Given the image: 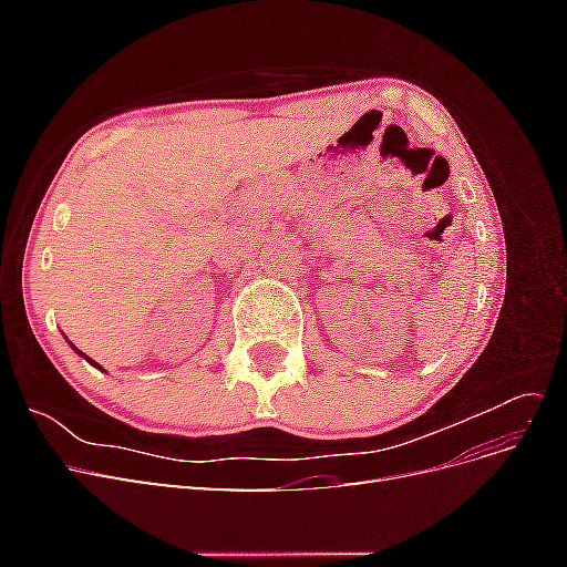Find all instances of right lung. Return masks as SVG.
Returning a JSON list of instances; mask_svg holds the SVG:
<instances>
[{"label": "right lung", "mask_w": 567, "mask_h": 567, "mask_svg": "<svg viewBox=\"0 0 567 567\" xmlns=\"http://www.w3.org/2000/svg\"><path fill=\"white\" fill-rule=\"evenodd\" d=\"M71 348H73V350H75V352H78V354H82V357H84V359H87V362H90V364H92V367H96V369H101V367H99V364H96V362H94V359H90V357H87V354H84V352H80V350H78V348H75V346H73V342H71ZM101 371H104V369H101Z\"/></svg>", "instance_id": "obj_1"}]
</instances>
